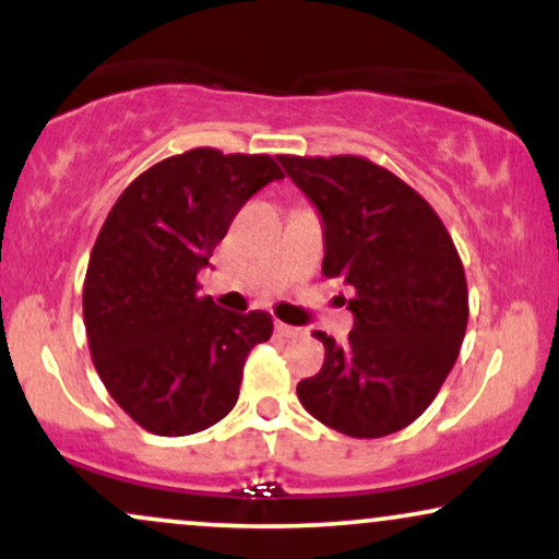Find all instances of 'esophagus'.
<instances>
[{
    "label": "esophagus",
    "instance_id": "34e87169",
    "mask_svg": "<svg viewBox=\"0 0 559 559\" xmlns=\"http://www.w3.org/2000/svg\"><path fill=\"white\" fill-rule=\"evenodd\" d=\"M275 333H278V336L288 338V336H297L299 329H294V325H286V323H281V320H275Z\"/></svg>",
    "mask_w": 559,
    "mask_h": 559
}]
</instances>
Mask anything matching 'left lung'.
I'll use <instances>...</instances> for the list:
<instances>
[{
	"label": "left lung",
	"mask_w": 559,
	"mask_h": 559,
	"mask_svg": "<svg viewBox=\"0 0 559 559\" xmlns=\"http://www.w3.org/2000/svg\"><path fill=\"white\" fill-rule=\"evenodd\" d=\"M323 217V273L355 288V329L325 346L318 376L297 383L312 418L381 439L418 420L463 346L467 281L452 236L431 204L368 157L278 155Z\"/></svg>",
	"instance_id": "left-lung-1"
}]
</instances>
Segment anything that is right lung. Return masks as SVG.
Wrapping results in <instances>:
<instances>
[{
	"mask_svg": "<svg viewBox=\"0 0 559 559\" xmlns=\"http://www.w3.org/2000/svg\"><path fill=\"white\" fill-rule=\"evenodd\" d=\"M284 178L271 155L213 146L173 155L128 183L96 236L83 325L96 373L144 431L189 436L239 400L243 362L273 318L217 307L197 273L262 186Z\"/></svg>",
	"mask_w": 559,
	"mask_h": 559,
	"instance_id": "add662e5",
	"label": "right lung"
}]
</instances>
